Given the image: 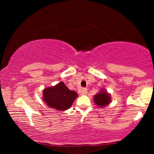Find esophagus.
<instances>
[{"label":"esophagus","mask_w":154,"mask_h":154,"mask_svg":"<svg viewBox=\"0 0 154 154\" xmlns=\"http://www.w3.org/2000/svg\"><path fill=\"white\" fill-rule=\"evenodd\" d=\"M80 92H81V94H86L88 92L87 88H81V90H80Z\"/></svg>","instance_id":"esophagus-1"}]
</instances>
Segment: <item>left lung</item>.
<instances>
[{
  "mask_svg": "<svg viewBox=\"0 0 154 154\" xmlns=\"http://www.w3.org/2000/svg\"><path fill=\"white\" fill-rule=\"evenodd\" d=\"M93 101L98 106L104 107L111 102V95L103 88L100 92L94 96Z\"/></svg>",
  "mask_w": 154,
  "mask_h": 154,
  "instance_id": "obj_1",
  "label": "left lung"
}]
</instances>
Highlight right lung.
Instances as JSON below:
<instances>
[{
	"label": "right lung",
	"mask_w": 154,
	"mask_h": 154,
	"mask_svg": "<svg viewBox=\"0 0 154 154\" xmlns=\"http://www.w3.org/2000/svg\"><path fill=\"white\" fill-rule=\"evenodd\" d=\"M43 100L50 108L58 111H65L71 106L78 97L76 92L70 90L64 82L43 90Z\"/></svg>",
	"instance_id": "obj_1"
}]
</instances>
